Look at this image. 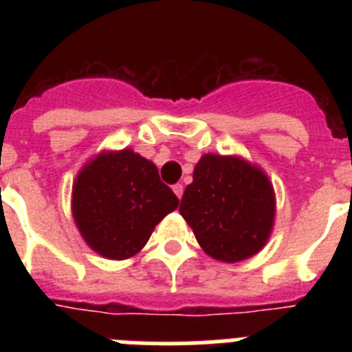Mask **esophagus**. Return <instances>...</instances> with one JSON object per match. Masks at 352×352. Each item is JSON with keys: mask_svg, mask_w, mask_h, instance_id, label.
I'll return each instance as SVG.
<instances>
[{"mask_svg": "<svg viewBox=\"0 0 352 352\" xmlns=\"http://www.w3.org/2000/svg\"><path fill=\"white\" fill-rule=\"evenodd\" d=\"M173 190H174V194L178 195V199H182V195H183V185H182V183H176V185L173 186Z\"/></svg>", "mask_w": 352, "mask_h": 352, "instance_id": "esophagus-1", "label": "esophagus"}]
</instances>
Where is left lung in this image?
Returning <instances> with one entry per match:
<instances>
[{
  "mask_svg": "<svg viewBox=\"0 0 352 352\" xmlns=\"http://www.w3.org/2000/svg\"><path fill=\"white\" fill-rule=\"evenodd\" d=\"M179 213L208 256L239 263L266 245L275 222V192L257 166L206 153L185 188Z\"/></svg>",
  "mask_w": 352,
  "mask_h": 352,
  "instance_id": "left-lung-1",
  "label": "left lung"
}]
</instances>
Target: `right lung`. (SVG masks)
<instances>
[{
    "instance_id": "right-lung-1",
    "label": "right lung",
    "mask_w": 352,
    "mask_h": 352,
    "mask_svg": "<svg viewBox=\"0 0 352 352\" xmlns=\"http://www.w3.org/2000/svg\"><path fill=\"white\" fill-rule=\"evenodd\" d=\"M179 201L153 162L132 149L102 151L77 174L72 214L89 248L105 259H130Z\"/></svg>"
}]
</instances>
